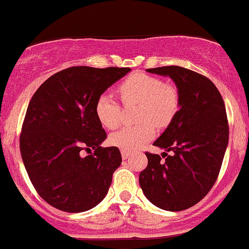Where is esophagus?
<instances>
[{"label": "esophagus", "instance_id": "esophagus-1", "mask_svg": "<svg viewBox=\"0 0 249 249\" xmlns=\"http://www.w3.org/2000/svg\"><path fill=\"white\" fill-rule=\"evenodd\" d=\"M129 157H130L129 152H126V150H122V158H123V159L126 160V159H129Z\"/></svg>", "mask_w": 249, "mask_h": 249}]
</instances>
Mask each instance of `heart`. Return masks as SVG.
<instances>
[{"label": "heart", "mask_w": 249, "mask_h": 249, "mask_svg": "<svg viewBox=\"0 0 249 249\" xmlns=\"http://www.w3.org/2000/svg\"><path fill=\"white\" fill-rule=\"evenodd\" d=\"M124 105L139 104L140 124L125 126L110 136V143L122 150H135L154 136V125L165 127L179 109L180 99L177 87L147 73L130 74L118 85ZM95 113L104 126L115 129L120 124V105L112 95L104 92L95 105Z\"/></svg>", "instance_id": "obj_1"}]
</instances>
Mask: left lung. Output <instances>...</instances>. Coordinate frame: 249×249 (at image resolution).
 I'll return each mask as SVG.
<instances>
[{"instance_id": "1", "label": "left lung", "mask_w": 249, "mask_h": 249, "mask_svg": "<svg viewBox=\"0 0 249 249\" xmlns=\"http://www.w3.org/2000/svg\"><path fill=\"white\" fill-rule=\"evenodd\" d=\"M169 76L180 105L153 144L172 155L145 153L148 165L139 182L145 197L165 211L187 210L201 201L217 180L229 141L227 110L219 90L207 77L180 66L148 69Z\"/></svg>"}]
</instances>
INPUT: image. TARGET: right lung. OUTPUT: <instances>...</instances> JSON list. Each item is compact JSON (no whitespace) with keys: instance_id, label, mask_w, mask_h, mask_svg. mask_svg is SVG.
<instances>
[{"instance_id":"obj_1","label":"right lung","mask_w":249,"mask_h":249,"mask_svg":"<svg viewBox=\"0 0 249 249\" xmlns=\"http://www.w3.org/2000/svg\"><path fill=\"white\" fill-rule=\"evenodd\" d=\"M129 67L73 66L49 77L32 96L20 134V153L36 192L60 211L79 213L106 196L122 164L95 113L96 100ZM94 152L82 157V150Z\"/></svg>"}]
</instances>
